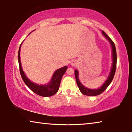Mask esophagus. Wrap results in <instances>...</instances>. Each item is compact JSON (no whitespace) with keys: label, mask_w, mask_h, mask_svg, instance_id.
Returning a JSON list of instances; mask_svg holds the SVG:
<instances>
[{"label":"esophagus","mask_w":132,"mask_h":132,"mask_svg":"<svg viewBox=\"0 0 132 132\" xmlns=\"http://www.w3.org/2000/svg\"><path fill=\"white\" fill-rule=\"evenodd\" d=\"M71 65H73H73H74V64H71Z\"/></svg>","instance_id":"obj_1"}]
</instances>
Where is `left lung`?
Returning a JSON list of instances; mask_svg holds the SVG:
<instances>
[{"label": "left lung", "instance_id": "1", "mask_svg": "<svg viewBox=\"0 0 132 132\" xmlns=\"http://www.w3.org/2000/svg\"><path fill=\"white\" fill-rule=\"evenodd\" d=\"M102 34H103L104 36L110 42V44L112 46V64L111 71L109 73V76L107 78V80L105 81V83L102 85L101 87L98 88V89H89L87 87H85L82 85L81 82H80L79 79V72L77 69H76L75 70V77H76V82L78 87H79L80 91H81V93L82 94L88 95V96H95L101 94L104 92V91L106 90V88L109 86V85L111 84V82L112 81L113 79V77H114L115 71H116V68H117V51H116V48L115 44L113 43L110 38H109L106 33L104 32V31H102Z\"/></svg>", "mask_w": 132, "mask_h": 132}]
</instances>
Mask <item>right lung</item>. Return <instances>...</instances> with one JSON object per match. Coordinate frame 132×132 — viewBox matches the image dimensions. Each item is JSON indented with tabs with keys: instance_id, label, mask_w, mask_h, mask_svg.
I'll list each match as a JSON object with an SVG mask.
<instances>
[{
	"instance_id": "obj_1",
	"label": "right lung",
	"mask_w": 132,
	"mask_h": 132,
	"mask_svg": "<svg viewBox=\"0 0 132 132\" xmlns=\"http://www.w3.org/2000/svg\"><path fill=\"white\" fill-rule=\"evenodd\" d=\"M22 44V43H21ZM21 44L20 46L19 53H18V61H19L20 72L21 76L23 79L24 82L27 86L33 92L37 94L38 95L42 97H51L57 92L59 90L60 84H61V79L63 75L65 73L68 69L67 66H64L61 69H57L55 71L52 77V79L50 82L46 85H38L30 81L26 76L24 74V72L22 69L21 61H20V48Z\"/></svg>"
}]
</instances>
